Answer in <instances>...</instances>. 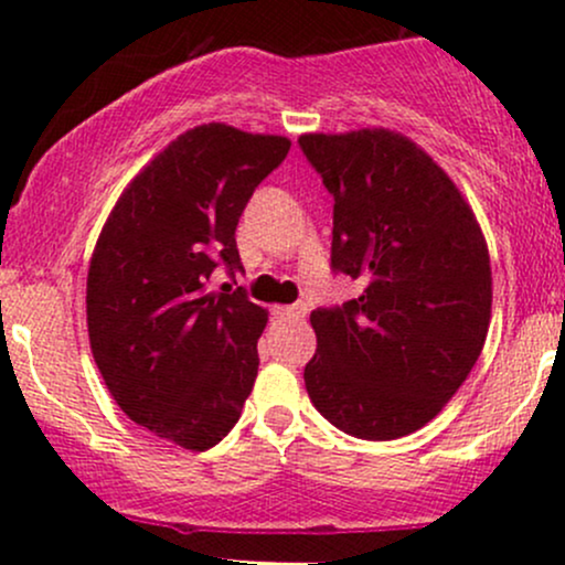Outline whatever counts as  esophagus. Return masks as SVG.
Listing matches in <instances>:
<instances>
[{"instance_id": "esophagus-1", "label": "esophagus", "mask_w": 565, "mask_h": 565, "mask_svg": "<svg viewBox=\"0 0 565 565\" xmlns=\"http://www.w3.org/2000/svg\"><path fill=\"white\" fill-rule=\"evenodd\" d=\"M274 316H276V319H305V316H308V305H305V302L276 305Z\"/></svg>"}]
</instances>
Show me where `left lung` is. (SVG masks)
Returning a JSON list of instances; mask_svg holds the SVG:
<instances>
[{
    "label": "left lung",
    "mask_w": 565,
    "mask_h": 565,
    "mask_svg": "<svg viewBox=\"0 0 565 565\" xmlns=\"http://www.w3.org/2000/svg\"><path fill=\"white\" fill-rule=\"evenodd\" d=\"M334 196L332 270L364 284L310 313L305 387L342 433L393 440L430 423L468 380L491 321L483 233L417 142L372 127L300 135Z\"/></svg>",
    "instance_id": "left-lung-1"
}]
</instances>
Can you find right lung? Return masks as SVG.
<instances>
[{
  "instance_id": "right-lung-1",
  "label": "right lung",
  "mask_w": 565,
  "mask_h": 565,
  "mask_svg": "<svg viewBox=\"0 0 565 565\" xmlns=\"http://www.w3.org/2000/svg\"><path fill=\"white\" fill-rule=\"evenodd\" d=\"M281 135L201 125L125 188L87 274L89 348L132 423L191 451L220 444L255 385L268 313L236 291H206L242 268L236 225L255 188L287 159Z\"/></svg>"
}]
</instances>
